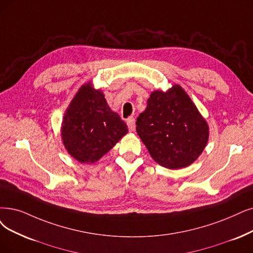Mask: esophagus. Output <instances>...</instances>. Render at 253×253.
Returning a JSON list of instances; mask_svg holds the SVG:
<instances>
[{"label": "esophagus", "instance_id": "1", "mask_svg": "<svg viewBox=\"0 0 253 253\" xmlns=\"http://www.w3.org/2000/svg\"><path fill=\"white\" fill-rule=\"evenodd\" d=\"M126 125L129 130H134L135 129V118L134 117H129L126 120Z\"/></svg>", "mask_w": 253, "mask_h": 253}]
</instances>
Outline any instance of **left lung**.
<instances>
[{
  "label": "left lung",
  "instance_id": "obj_1",
  "mask_svg": "<svg viewBox=\"0 0 253 253\" xmlns=\"http://www.w3.org/2000/svg\"><path fill=\"white\" fill-rule=\"evenodd\" d=\"M136 126L150 157L168 169L191 165L209 140L208 123L177 84L165 92H151Z\"/></svg>",
  "mask_w": 253,
  "mask_h": 253
}]
</instances>
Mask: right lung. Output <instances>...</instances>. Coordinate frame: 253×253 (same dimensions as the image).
<instances>
[{
  "label": "right lung",
  "mask_w": 253,
  "mask_h": 253,
  "mask_svg": "<svg viewBox=\"0 0 253 253\" xmlns=\"http://www.w3.org/2000/svg\"><path fill=\"white\" fill-rule=\"evenodd\" d=\"M127 134V126L107 104L102 90L91 83L79 89L65 111L63 144L80 163L93 164Z\"/></svg>",
  "instance_id": "obj_1"
}]
</instances>
